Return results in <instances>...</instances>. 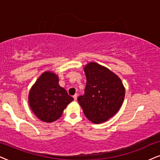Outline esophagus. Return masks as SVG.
Segmentation results:
<instances>
[{
  "label": "esophagus",
  "instance_id": "esophagus-1",
  "mask_svg": "<svg viewBox=\"0 0 160 160\" xmlns=\"http://www.w3.org/2000/svg\"><path fill=\"white\" fill-rule=\"evenodd\" d=\"M77 97H78V95H77V94H74L73 96V98H74V100H77Z\"/></svg>",
  "mask_w": 160,
  "mask_h": 160
}]
</instances>
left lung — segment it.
<instances>
[{
	"instance_id": "8db88e82",
	"label": "left lung",
	"mask_w": 160,
	"mask_h": 160,
	"mask_svg": "<svg viewBox=\"0 0 160 160\" xmlns=\"http://www.w3.org/2000/svg\"><path fill=\"white\" fill-rule=\"evenodd\" d=\"M86 76L85 94L78 98L87 118L103 123L118 111L125 96L121 79L108 68L91 62L84 67Z\"/></svg>"
}]
</instances>
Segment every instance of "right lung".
Returning a JSON list of instances; mask_svg holds the SVG:
<instances>
[{
	"instance_id": "add662e5",
	"label": "right lung",
	"mask_w": 160,
	"mask_h": 160,
	"mask_svg": "<svg viewBox=\"0 0 160 160\" xmlns=\"http://www.w3.org/2000/svg\"><path fill=\"white\" fill-rule=\"evenodd\" d=\"M58 77L44 72L30 90L28 102L32 111L40 120L51 123L61 116L63 110L74 100L59 86Z\"/></svg>"
}]
</instances>
